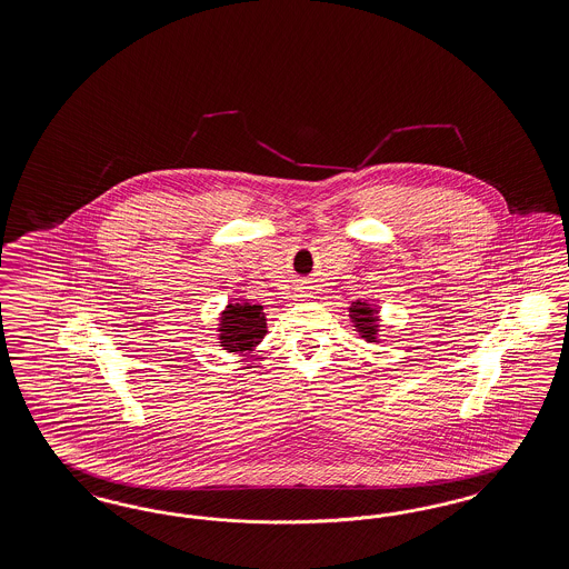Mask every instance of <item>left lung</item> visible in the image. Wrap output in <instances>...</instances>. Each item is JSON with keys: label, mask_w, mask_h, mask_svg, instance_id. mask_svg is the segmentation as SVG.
Returning <instances> with one entry per match:
<instances>
[{"label": "left lung", "mask_w": 569, "mask_h": 569, "mask_svg": "<svg viewBox=\"0 0 569 569\" xmlns=\"http://www.w3.org/2000/svg\"><path fill=\"white\" fill-rule=\"evenodd\" d=\"M351 311V319L356 321V328L358 332L362 335V339L366 341H375L377 339V319H375V309H370L368 302H351L349 307Z\"/></svg>", "instance_id": "8db88e82"}]
</instances>
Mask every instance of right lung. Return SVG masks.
Here are the masks:
<instances>
[{
	"label": "right lung",
	"instance_id": "1",
	"mask_svg": "<svg viewBox=\"0 0 569 569\" xmlns=\"http://www.w3.org/2000/svg\"><path fill=\"white\" fill-rule=\"evenodd\" d=\"M267 335V319L262 305L250 302H230L222 313L220 323V342L222 347L237 353L250 351Z\"/></svg>",
	"mask_w": 569,
	"mask_h": 569
}]
</instances>
